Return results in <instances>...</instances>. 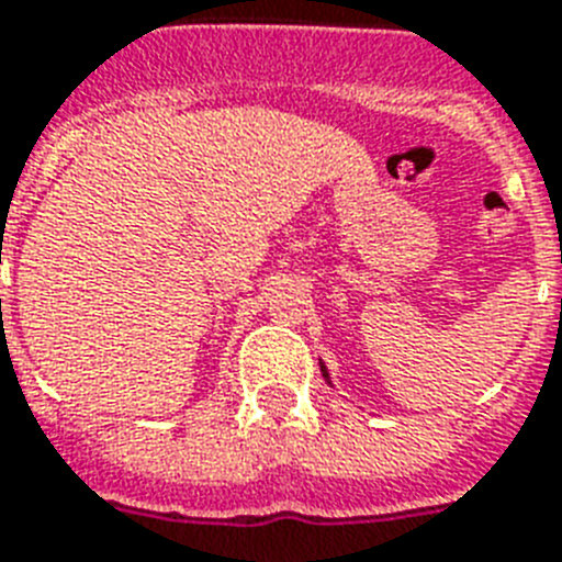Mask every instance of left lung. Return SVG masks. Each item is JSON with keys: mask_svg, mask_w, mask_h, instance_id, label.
<instances>
[{"mask_svg": "<svg viewBox=\"0 0 562 562\" xmlns=\"http://www.w3.org/2000/svg\"><path fill=\"white\" fill-rule=\"evenodd\" d=\"M323 369V378H328V372H326V367H321Z\"/></svg>", "mask_w": 562, "mask_h": 562, "instance_id": "1", "label": "left lung"}]
</instances>
